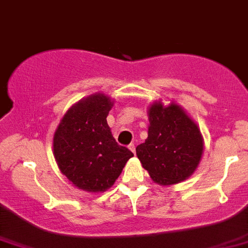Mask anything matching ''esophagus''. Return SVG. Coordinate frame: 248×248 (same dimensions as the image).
<instances>
[{
	"label": "esophagus",
	"mask_w": 248,
	"mask_h": 248,
	"mask_svg": "<svg viewBox=\"0 0 248 248\" xmlns=\"http://www.w3.org/2000/svg\"><path fill=\"white\" fill-rule=\"evenodd\" d=\"M128 149H130L134 154H136V146H135V143H130V145H128Z\"/></svg>",
	"instance_id": "obj_1"
}]
</instances>
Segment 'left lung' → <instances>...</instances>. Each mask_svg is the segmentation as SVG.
Wrapping results in <instances>:
<instances>
[{"instance_id": "obj_1", "label": "left lung", "mask_w": 248, "mask_h": 248, "mask_svg": "<svg viewBox=\"0 0 248 248\" xmlns=\"http://www.w3.org/2000/svg\"><path fill=\"white\" fill-rule=\"evenodd\" d=\"M149 132L136 147L137 157L154 182L161 185L180 183L197 169L203 154L198 126L178 105L154 103L149 109Z\"/></svg>"}]
</instances>
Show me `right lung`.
Segmentation results:
<instances>
[{
	"label": "right lung",
	"mask_w": 248,
	"mask_h": 248,
	"mask_svg": "<svg viewBox=\"0 0 248 248\" xmlns=\"http://www.w3.org/2000/svg\"><path fill=\"white\" fill-rule=\"evenodd\" d=\"M113 103L93 94L66 112L54 135V156L64 175L79 189L105 191L134 156L116 142L107 124Z\"/></svg>",
	"instance_id": "add662e5"
}]
</instances>
